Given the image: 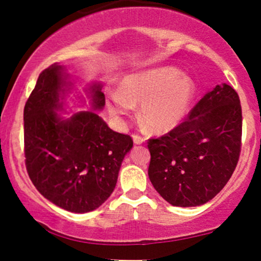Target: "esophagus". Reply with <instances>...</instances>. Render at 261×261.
<instances>
[{
  "label": "esophagus",
  "instance_id": "obj_1",
  "mask_svg": "<svg viewBox=\"0 0 261 261\" xmlns=\"http://www.w3.org/2000/svg\"><path fill=\"white\" fill-rule=\"evenodd\" d=\"M133 140H134V142L136 143V145H142L143 142H145V139H143V137H141L140 135H133Z\"/></svg>",
  "mask_w": 261,
  "mask_h": 261
}]
</instances>
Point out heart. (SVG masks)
I'll list each match as a JSON object with an SVG mask.
<instances>
[{
    "instance_id": "b5f03b06",
    "label": "heart",
    "mask_w": 261,
    "mask_h": 261,
    "mask_svg": "<svg viewBox=\"0 0 261 261\" xmlns=\"http://www.w3.org/2000/svg\"><path fill=\"white\" fill-rule=\"evenodd\" d=\"M195 93L190 77L174 67H158L126 77L120 89L110 92L107 106L114 118L122 120L140 104V119L149 130L168 133L187 118Z\"/></svg>"
}]
</instances>
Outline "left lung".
<instances>
[{"instance_id": "8db88e82", "label": "left lung", "mask_w": 261, "mask_h": 261, "mask_svg": "<svg viewBox=\"0 0 261 261\" xmlns=\"http://www.w3.org/2000/svg\"><path fill=\"white\" fill-rule=\"evenodd\" d=\"M242 108L238 94L222 83L206 93L188 119L148 141V176L173 206L206 203L222 190L241 152Z\"/></svg>"}]
</instances>
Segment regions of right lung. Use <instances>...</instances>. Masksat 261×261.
Wrapping results in <instances>:
<instances>
[{
    "label": "right lung",
    "instance_id": "obj_1",
    "mask_svg": "<svg viewBox=\"0 0 261 261\" xmlns=\"http://www.w3.org/2000/svg\"><path fill=\"white\" fill-rule=\"evenodd\" d=\"M65 66L40 73L24 107V154L31 180L45 199L74 214L98 208L112 195L133 139L115 133L100 118L106 97L100 82L85 87L91 110L70 114L68 101L86 106Z\"/></svg>",
    "mask_w": 261,
    "mask_h": 261
}]
</instances>
